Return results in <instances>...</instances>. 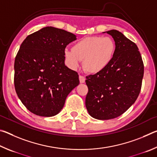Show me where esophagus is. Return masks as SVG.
<instances>
[{
    "label": "esophagus",
    "instance_id": "obj_1",
    "mask_svg": "<svg viewBox=\"0 0 157 157\" xmlns=\"http://www.w3.org/2000/svg\"><path fill=\"white\" fill-rule=\"evenodd\" d=\"M79 82H80V83H84V82H85V78H84V76L79 75Z\"/></svg>",
    "mask_w": 157,
    "mask_h": 157
}]
</instances>
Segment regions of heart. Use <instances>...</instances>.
<instances>
[{"label":"heart","mask_w":157,"mask_h":157,"mask_svg":"<svg viewBox=\"0 0 157 157\" xmlns=\"http://www.w3.org/2000/svg\"><path fill=\"white\" fill-rule=\"evenodd\" d=\"M116 52L115 42L111 37L94 36L79 39L72 49H65L63 56L67 65L76 69L80 61L87 72L96 74L109 65Z\"/></svg>","instance_id":"heart-1"}]
</instances>
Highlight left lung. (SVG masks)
I'll return each mask as SVG.
<instances>
[{
    "label": "left lung",
    "mask_w": 157,
    "mask_h": 157,
    "mask_svg": "<svg viewBox=\"0 0 157 157\" xmlns=\"http://www.w3.org/2000/svg\"><path fill=\"white\" fill-rule=\"evenodd\" d=\"M113 37L116 52L102 72L86 77L89 91L86 107L93 118L109 120L120 116L136 100L142 86L144 65L136 44L116 30Z\"/></svg>",
    "instance_id": "obj_1"
}]
</instances>
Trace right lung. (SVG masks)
<instances>
[{
  "mask_svg": "<svg viewBox=\"0 0 157 157\" xmlns=\"http://www.w3.org/2000/svg\"><path fill=\"white\" fill-rule=\"evenodd\" d=\"M76 36L46 27L28 35L14 61V87L21 102L34 114L50 117L62 109L79 83L78 73L65 66L63 51Z\"/></svg>",
  "mask_w": 157,
  "mask_h": 157,
  "instance_id": "1",
  "label": "right lung"
}]
</instances>
